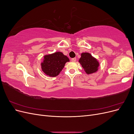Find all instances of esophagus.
<instances>
[{"label": "esophagus", "instance_id": "obj_1", "mask_svg": "<svg viewBox=\"0 0 134 134\" xmlns=\"http://www.w3.org/2000/svg\"><path fill=\"white\" fill-rule=\"evenodd\" d=\"M76 60V58H72V59H71V62H75Z\"/></svg>", "mask_w": 134, "mask_h": 134}]
</instances>
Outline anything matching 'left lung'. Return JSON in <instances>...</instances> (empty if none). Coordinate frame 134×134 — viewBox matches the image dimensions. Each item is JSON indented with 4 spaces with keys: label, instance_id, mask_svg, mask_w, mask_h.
I'll return each mask as SVG.
<instances>
[{
    "label": "left lung",
    "instance_id": "8db88e82",
    "mask_svg": "<svg viewBox=\"0 0 134 134\" xmlns=\"http://www.w3.org/2000/svg\"><path fill=\"white\" fill-rule=\"evenodd\" d=\"M79 63L88 75L95 73L98 71L99 66L98 61L88 52H82L81 54Z\"/></svg>",
    "mask_w": 134,
    "mask_h": 134
}]
</instances>
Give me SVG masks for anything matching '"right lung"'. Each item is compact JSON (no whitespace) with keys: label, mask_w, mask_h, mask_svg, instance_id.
Masks as SVG:
<instances>
[{"label":"right lung","mask_w":134,"mask_h":134,"mask_svg":"<svg viewBox=\"0 0 134 134\" xmlns=\"http://www.w3.org/2000/svg\"><path fill=\"white\" fill-rule=\"evenodd\" d=\"M70 62L68 56L62 52H55L43 56V62L41 63L42 71L50 77L58 76L64 68L65 63Z\"/></svg>","instance_id":"right-lung-1"}]
</instances>
